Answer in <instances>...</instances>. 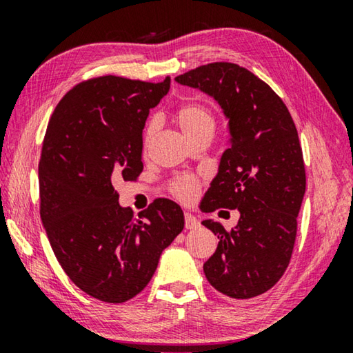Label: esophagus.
Listing matches in <instances>:
<instances>
[{"label":"esophagus","mask_w":353,"mask_h":353,"mask_svg":"<svg viewBox=\"0 0 353 353\" xmlns=\"http://www.w3.org/2000/svg\"><path fill=\"white\" fill-rule=\"evenodd\" d=\"M198 227H199L198 218L193 216L191 213H185V229L193 230V229H198Z\"/></svg>","instance_id":"obj_1"}]
</instances>
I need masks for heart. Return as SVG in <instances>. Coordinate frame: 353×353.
Returning <instances> with one entry per match:
<instances>
[{
  "label": "heart",
  "mask_w": 353,
  "mask_h": 353,
  "mask_svg": "<svg viewBox=\"0 0 353 353\" xmlns=\"http://www.w3.org/2000/svg\"><path fill=\"white\" fill-rule=\"evenodd\" d=\"M176 121L179 128L183 132V135L190 140L191 137L198 135L199 132H204V130H212L213 132V118L210 113H208L204 107L198 104H185L181 109L176 112ZM155 126L154 124H149L145 130V148H148V143L154 135ZM199 183L194 177L183 176L172 183V191L177 196L179 199L183 202H191L196 194H198Z\"/></svg>",
  "instance_id": "obj_1"
}]
</instances>
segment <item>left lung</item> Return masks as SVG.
Instances as JSON below:
<instances>
[{
  "label": "left lung",
  "instance_id": "1",
  "mask_svg": "<svg viewBox=\"0 0 353 353\" xmlns=\"http://www.w3.org/2000/svg\"><path fill=\"white\" fill-rule=\"evenodd\" d=\"M174 81L213 98L229 129V148L201 208L205 213L236 208L240 219L230 232L214 219L202 221L219 238L204 274L229 297L260 296L288 268L305 194L294 121L272 88L240 65H202Z\"/></svg>",
  "mask_w": 353,
  "mask_h": 353
}]
</instances>
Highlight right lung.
<instances>
[{"mask_svg": "<svg viewBox=\"0 0 353 353\" xmlns=\"http://www.w3.org/2000/svg\"><path fill=\"white\" fill-rule=\"evenodd\" d=\"M170 83L97 77L65 94L48 124L39 163L41 223L71 282L103 302H126L145 290L183 230L176 202L155 199L135 218L115 190L143 171V128Z\"/></svg>", "mask_w": 353, "mask_h": 353, "instance_id": "add662e5", "label": "right lung"}]
</instances>
